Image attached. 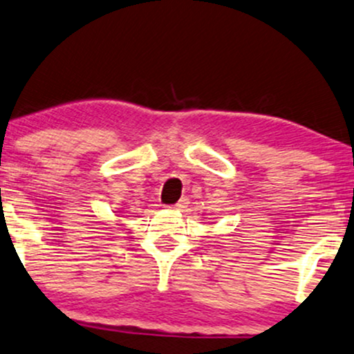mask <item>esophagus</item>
Wrapping results in <instances>:
<instances>
[{"label": "esophagus", "instance_id": "34e87169", "mask_svg": "<svg viewBox=\"0 0 354 354\" xmlns=\"http://www.w3.org/2000/svg\"><path fill=\"white\" fill-rule=\"evenodd\" d=\"M187 205H189V198H187V197H182L180 201H178V202L176 203V205H170L169 209H174V210H184Z\"/></svg>", "mask_w": 354, "mask_h": 354}]
</instances>
